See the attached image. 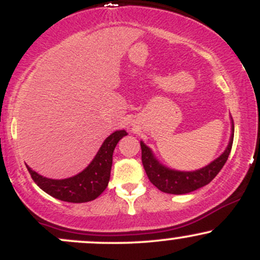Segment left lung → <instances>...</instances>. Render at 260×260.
<instances>
[{
  "label": "left lung",
  "mask_w": 260,
  "mask_h": 260,
  "mask_svg": "<svg viewBox=\"0 0 260 260\" xmlns=\"http://www.w3.org/2000/svg\"><path fill=\"white\" fill-rule=\"evenodd\" d=\"M234 133L235 126L231 117V137H230L229 145L226 147L225 151L215 160L211 161L209 165L196 170V171H178V170L170 169L168 166L162 165L155 157L151 149L140 140L142 162L149 180L161 192L170 193V194H186V193L193 192L198 188L207 186L215 178V176L219 174L220 170L228 161L232 143H234Z\"/></svg>",
  "instance_id": "8db88e82"
}]
</instances>
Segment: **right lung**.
I'll list each match as a JSON object with an SVG mask.
<instances>
[{"label": "right lung", "instance_id": "1", "mask_svg": "<svg viewBox=\"0 0 260 260\" xmlns=\"http://www.w3.org/2000/svg\"><path fill=\"white\" fill-rule=\"evenodd\" d=\"M124 129L116 131L104 140L99 151L78 175L64 180H52L39 175L26 165L35 183L53 198L68 203H85L96 199L106 189L112 166V154L120 139L127 136Z\"/></svg>", "mask_w": 260, "mask_h": 260}]
</instances>
